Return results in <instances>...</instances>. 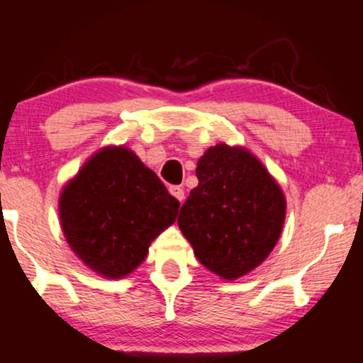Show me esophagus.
<instances>
[{
    "label": "esophagus",
    "mask_w": 363,
    "mask_h": 363,
    "mask_svg": "<svg viewBox=\"0 0 363 363\" xmlns=\"http://www.w3.org/2000/svg\"><path fill=\"white\" fill-rule=\"evenodd\" d=\"M169 191H170V194L174 196V198L179 199V201H181V203L184 201V189H182L181 186H170Z\"/></svg>",
    "instance_id": "1"
}]
</instances>
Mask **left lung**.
<instances>
[{"label":"left lung","mask_w":363,"mask_h":363,"mask_svg":"<svg viewBox=\"0 0 363 363\" xmlns=\"http://www.w3.org/2000/svg\"><path fill=\"white\" fill-rule=\"evenodd\" d=\"M198 186L177 223L196 257L225 280H235L273 251L285 222L280 186L244 148L216 145L196 167Z\"/></svg>","instance_id":"1"}]
</instances>
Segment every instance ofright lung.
I'll return each instance as SVG.
<instances>
[{
	"label": "right lung",
	"mask_w": 363,
	"mask_h": 363,
	"mask_svg": "<svg viewBox=\"0 0 363 363\" xmlns=\"http://www.w3.org/2000/svg\"><path fill=\"white\" fill-rule=\"evenodd\" d=\"M179 201L128 148H104L60 198L66 240L89 268L107 278L131 273L150 242L176 222Z\"/></svg>",
	"instance_id": "add662e5"
}]
</instances>
